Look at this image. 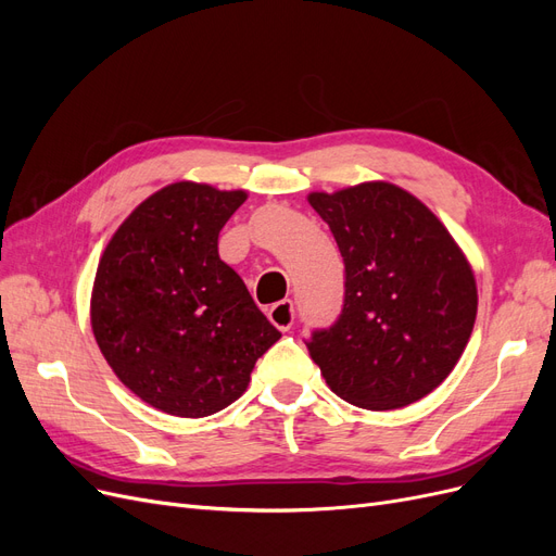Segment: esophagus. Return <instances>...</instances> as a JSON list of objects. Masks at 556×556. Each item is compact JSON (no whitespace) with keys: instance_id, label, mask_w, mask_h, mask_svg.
I'll return each instance as SVG.
<instances>
[{"instance_id":"esophagus-1","label":"esophagus","mask_w":556,"mask_h":556,"mask_svg":"<svg viewBox=\"0 0 556 556\" xmlns=\"http://www.w3.org/2000/svg\"><path fill=\"white\" fill-rule=\"evenodd\" d=\"M266 315L274 323V327H278L280 331H290L294 325V304L290 299H282V301H278V304L268 308Z\"/></svg>"}]
</instances>
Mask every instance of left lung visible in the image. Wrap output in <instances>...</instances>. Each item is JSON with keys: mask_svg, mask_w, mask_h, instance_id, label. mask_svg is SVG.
I'll return each instance as SVG.
<instances>
[{"mask_svg": "<svg viewBox=\"0 0 556 556\" xmlns=\"http://www.w3.org/2000/svg\"><path fill=\"white\" fill-rule=\"evenodd\" d=\"M345 264V299L306 341L333 394L392 410L433 392L459 362L478 313L462 248L422 201L374 180L308 194Z\"/></svg>", "mask_w": 556, "mask_h": 556, "instance_id": "obj_1", "label": "left lung"}]
</instances>
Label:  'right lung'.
Masks as SVG:
<instances>
[{"mask_svg":"<svg viewBox=\"0 0 556 556\" xmlns=\"http://www.w3.org/2000/svg\"><path fill=\"white\" fill-rule=\"evenodd\" d=\"M243 190L180 180L150 194L117 227L97 266L90 323L121 382L176 417L237 401L280 331L217 255Z\"/></svg>","mask_w":556,"mask_h":556,"instance_id":"right-lung-1","label":"right lung"}]
</instances>
